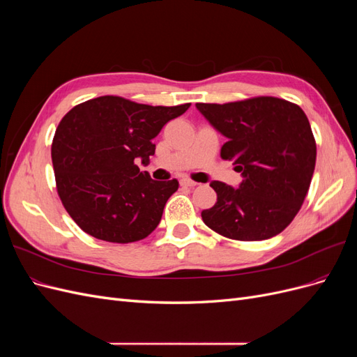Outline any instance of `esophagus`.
Segmentation results:
<instances>
[{"label":"esophagus","mask_w":357,"mask_h":357,"mask_svg":"<svg viewBox=\"0 0 357 357\" xmlns=\"http://www.w3.org/2000/svg\"><path fill=\"white\" fill-rule=\"evenodd\" d=\"M180 185L181 186H186V188H195L198 183L197 181H192V180H189V178H181L180 180Z\"/></svg>","instance_id":"obj_1"}]
</instances>
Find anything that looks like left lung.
I'll return each instance as SVG.
<instances>
[{"mask_svg":"<svg viewBox=\"0 0 357 357\" xmlns=\"http://www.w3.org/2000/svg\"><path fill=\"white\" fill-rule=\"evenodd\" d=\"M197 109L228 138L220 156L241 172L240 188L213 181L218 202L204 223L226 238L261 241L286 229L301 210L316 167V139L299 105L274 96Z\"/></svg>","mask_w":357,"mask_h":357,"instance_id":"1","label":"left lung"}]
</instances>
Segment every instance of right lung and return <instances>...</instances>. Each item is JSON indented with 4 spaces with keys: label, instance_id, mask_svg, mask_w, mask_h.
I'll return each mask as SVG.
<instances>
[{
    "label": "right lung",
    "instance_id": "right-lung-1",
    "mask_svg": "<svg viewBox=\"0 0 357 357\" xmlns=\"http://www.w3.org/2000/svg\"><path fill=\"white\" fill-rule=\"evenodd\" d=\"M189 107H153L105 95L62 117L52 143L56 190L82 231L126 244L156 229L178 181L152 180L135 160L147 164L155 155L152 139Z\"/></svg>",
    "mask_w": 357,
    "mask_h": 357
}]
</instances>
